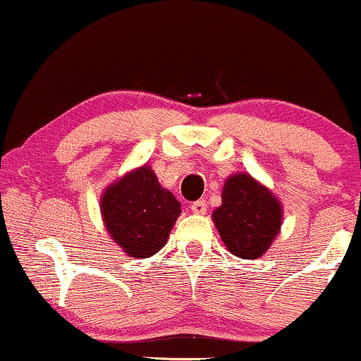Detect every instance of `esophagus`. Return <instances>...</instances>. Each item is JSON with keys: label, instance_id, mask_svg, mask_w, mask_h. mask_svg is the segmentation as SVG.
Here are the masks:
<instances>
[{"label": "esophagus", "instance_id": "obj_1", "mask_svg": "<svg viewBox=\"0 0 361 361\" xmlns=\"http://www.w3.org/2000/svg\"><path fill=\"white\" fill-rule=\"evenodd\" d=\"M190 209H192L193 214H205V212H207V204H205V200H197V202H193Z\"/></svg>", "mask_w": 361, "mask_h": 361}]
</instances>
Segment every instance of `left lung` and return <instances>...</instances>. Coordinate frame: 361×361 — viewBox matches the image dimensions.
<instances>
[{"label":"left lung","mask_w":361,"mask_h":361,"mask_svg":"<svg viewBox=\"0 0 361 361\" xmlns=\"http://www.w3.org/2000/svg\"><path fill=\"white\" fill-rule=\"evenodd\" d=\"M281 205L270 190L247 173L224 183L222 205L212 219L226 247L243 259H256L270 250L281 226Z\"/></svg>","instance_id":"left-lung-1"}]
</instances>
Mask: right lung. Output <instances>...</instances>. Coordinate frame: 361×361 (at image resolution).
<instances>
[{"mask_svg":"<svg viewBox=\"0 0 361 361\" xmlns=\"http://www.w3.org/2000/svg\"><path fill=\"white\" fill-rule=\"evenodd\" d=\"M100 210L110 238L127 256L149 258L164 247L181 205L146 164L106 186Z\"/></svg>","mask_w":361,"mask_h":361,"instance_id":"1","label":"right lung"}]
</instances>
